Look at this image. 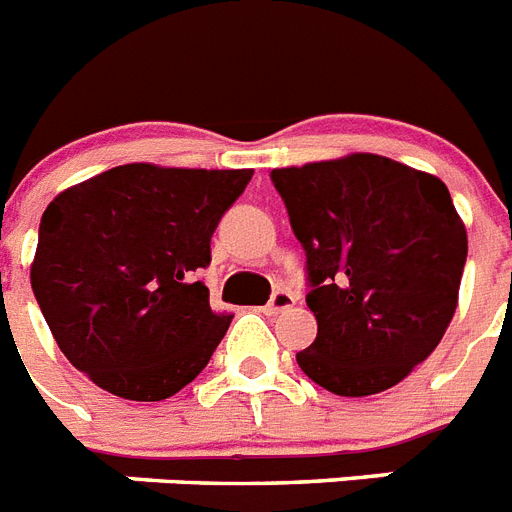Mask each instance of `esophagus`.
I'll return each mask as SVG.
<instances>
[{"mask_svg":"<svg viewBox=\"0 0 512 512\" xmlns=\"http://www.w3.org/2000/svg\"><path fill=\"white\" fill-rule=\"evenodd\" d=\"M295 306V295L287 293V290H277L272 295V301L266 303V314H282L287 308Z\"/></svg>","mask_w":512,"mask_h":512,"instance_id":"34e87169","label":"esophagus"}]
</instances>
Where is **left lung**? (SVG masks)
Instances as JSON below:
<instances>
[{
    "label": "left lung",
    "mask_w": 512,
    "mask_h": 512,
    "mask_svg": "<svg viewBox=\"0 0 512 512\" xmlns=\"http://www.w3.org/2000/svg\"><path fill=\"white\" fill-rule=\"evenodd\" d=\"M319 332L298 366L342 398L403 382L458 308L468 235L447 185L379 154L272 170Z\"/></svg>",
    "instance_id": "8db88e82"
}]
</instances>
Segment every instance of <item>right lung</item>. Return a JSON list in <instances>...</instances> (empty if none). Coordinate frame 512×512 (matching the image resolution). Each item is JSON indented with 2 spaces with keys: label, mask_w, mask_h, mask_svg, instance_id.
Segmentation results:
<instances>
[{
  "label": "right lung",
  "mask_w": 512,
  "mask_h": 512,
  "mask_svg": "<svg viewBox=\"0 0 512 512\" xmlns=\"http://www.w3.org/2000/svg\"><path fill=\"white\" fill-rule=\"evenodd\" d=\"M253 170L133 162L46 206L31 287L75 369L117 398L156 403L204 371L232 314L196 280Z\"/></svg>",
  "instance_id": "obj_1"
}]
</instances>
